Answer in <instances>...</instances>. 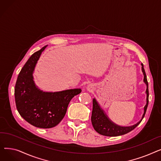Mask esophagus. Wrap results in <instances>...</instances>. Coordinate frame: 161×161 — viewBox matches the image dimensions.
I'll list each match as a JSON object with an SVG mask.
<instances>
[{
    "instance_id": "esophagus-1",
    "label": "esophagus",
    "mask_w": 161,
    "mask_h": 161,
    "mask_svg": "<svg viewBox=\"0 0 161 161\" xmlns=\"http://www.w3.org/2000/svg\"><path fill=\"white\" fill-rule=\"evenodd\" d=\"M87 89H88V90H90V89H91V86H89H89H87Z\"/></svg>"
}]
</instances>
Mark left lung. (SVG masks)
<instances>
[{
	"label": "left lung",
	"instance_id": "1",
	"mask_svg": "<svg viewBox=\"0 0 161 161\" xmlns=\"http://www.w3.org/2000/svg\"><path fill=\"white\" fill-rule=\"evenodd\" d=\"M142 70L143 74V82L146 83L147 86L146 93V104L143 108V114L141 119L136 124L129 126H123L118 125L114 123L105 113L104 109L100 107V104L97 102L96 98L92 99V111L91 115V122L94 129L100 134L106 136H117L125 134L134 129L141 123L143 118L146 114L148 103H149V89L148 82L147 80V76L143 68V65L142 63Z\"/></svg>",
	"mask_w": 161,
	"mask_h": 161
}]
</instances>
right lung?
<instances>
[{
  "label": "right lung",
  "mask_w": 161,
  "mask_h": 161,
  "mask_svg": "<svg viewBox=\"0 0 161 161\" xmlns=\"http://www.w3.org/2000/svg\"><path fill=\"white\" fill-rule=\"evenodd\" d=\"M47 46L34 53L20 71L15 86L17 109L31 125L42 129L57 125L63 119L71 99L81 92V89L57 92L40 90L34 81L33 72L42 53Z\"/></svg>",
  "instance_id": "right-lung-1"
}]
</instances>
